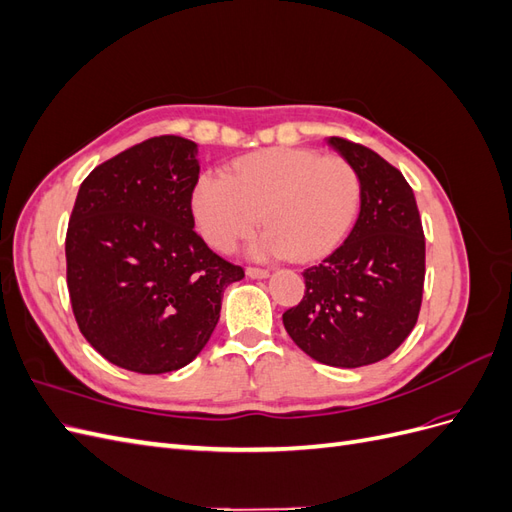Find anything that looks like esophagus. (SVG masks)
Wrapping results in <instances>:
<instances>
[{
	"label": "esophagus",
	"instance_id": "1",
	"mask_svg": "<svg viewBox=\"0 0 512 512\" xmlns=\"http://www.w3.org/2000/svg\"><path fill=\"white\" fill-rule=\"evenodd\" d=\"M247 277H254V280H262V277H269L267 269H258V267H247Z\"/></svg>",
	"mask_w": 512,
	"mask_h": 512
}]
</instances>
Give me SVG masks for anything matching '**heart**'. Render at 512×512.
Wrapping results in <instances>:
<instances>
[{
  "instance_id": "b5f03b06",
  "label": "heart",
  "mask_w": 512,
  "mask_h": 512,
  "mask_svg": "<svg viewBox=\"0 0 512 512\" xmlns=\"http://www.w3.org/2000/svg\"><path fill=\"white\" fill-rule=\"evenodd\" d=\"M361 203V181L350 162L314 149L273 147L250 153L230 173L198 179L192 209L203 239L230 252L256 230V256L318 260L344 241Z\"/></svg>"
}]
</instances>
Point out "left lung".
<instances>
[{
	"instance_id": "obj_1",
	"label": "left lung",
	"mask_w": 512,
	"mask_h": 512,
	"mask_svg": "<svg viewBox=\"0 0 512 512\" xmlns=\"http://www.w3.org/2000/svg\"><path fill=\"white\" fill-rule=\"evenodd\" d=\"M361 181V213L348 239L303 271L305 294L282 320L318 363L363 367L386 359L412 333L425 284V235L414 192L376 151L331 136Z\"/></svg>"
}]
</instances>
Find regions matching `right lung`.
Segmentation results:
<instances>
[{
    "mask_svg": "<svg viewBox=\"0 0 512 512\" xmlns=\"http://www.w3.org/2000/svg\"><path fill=\"white\" fill-rule=\"evenodd\" d=\"M196 143L153 136L81 183L66 235L72 312L106 361L136 374L192 363L243 269L194 230Z\"/></svg>",
    "mask_w": 512,
    "mask_h": 512,
    "instance_id": "1",
    "label": "right lung"
}]
</instances>
